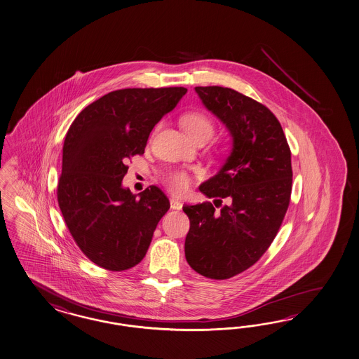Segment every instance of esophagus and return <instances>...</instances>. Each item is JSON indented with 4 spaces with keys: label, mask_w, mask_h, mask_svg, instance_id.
<instances>
[{
    "label": "esophagus",
    "mask_w": 359,
    "mask_h": 359,
    "mask_svg": "<svg viewBox=\"0 0 359 359\" xmlns=\"http://www.w3.org/2000/svg\"><path fill=\"white\" fill-rule=\"evenodd\" d=\"M170 206H171V209H174V210H182L183 203L179 201V200H176V198H170Z\"/></svg>",
    "instance_id": "34e87169"
}]
</instances>
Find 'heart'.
<instances>
[{
  "label": "heart",
  "instance_id": "b5f03b06",
  "mask_svg": "<svg viewBox=\"0 0 359 359\" xmlns=\"http://www.w3.org/2000/svg\"><path fill=\"white\" fill-rule=\"evenodd\" d=\"M182 124L185 132L192 137L193 140H198L202 137L210 139L214 133V123L208 115L202 113H189L184 115ZM167 188L175 194H183L188 191L191 185V177L185 171H171L165 179Z\"/></svg>",
  "mask_w": 359,
  "mask_h": 359
}]
</instances>
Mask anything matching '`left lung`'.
Here are the masks:
<instances>
[{"mask_svg":"<svg viewBox=\"0 0 359 359\" xmlns=\"http://www.w3.org/2000/svg\"><path fill=\"white\" fill-rule=\"evenodd\" d=\"M194 89L227 127L232 150L218 174L200 185L205 196L228 205L219 211L211 202L183 206L191 222L185 258L205 278L229 279L252 267L279 231L292 193L290 149L266 106L231 88Z\"/></svg>","mask_w":359,"mask_h":359,"instance_id":"obj_1","label":"left lung"}]
</instances>
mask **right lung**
I'll return each instance as SVG.
<instances>
[{"label": "right lung", "instance_id": "right-lung-1", "mask_svg": "<svg viewBox=\"0 0 359 359\" xmlns=\"http://www.w3.org/2000/svg\"><path fill=\"white\" fill-rule=\"evenodd\" d=\"M187 88H127L88 105L66 133L58 205L71 236L97 266L124 271L142 261L158 222L170 209L156 185L123 188L130 158L144 154L149 135Z\"/></svg>", "mask_w": 359, "mask_h": 359}]
</instances>
